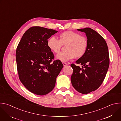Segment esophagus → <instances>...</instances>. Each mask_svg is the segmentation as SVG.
Wrapping results in <instances>:
<instances>
[{
  "mask_svg": "<svg viewBox=\"0 0 121 121\" xmlns=\"http://www.w3.org/2000/svg\"><path fill=\"white\" fill-rule=\"evenodd\" d=\"M63 63V65L65 66H66L67 64L66 63H65V62H63L62 63Z\"/></svg>",
  "mask_w": 121,
  "mask_h": 121,
  "instance_id": "esophagus-1",
  "label": "esophagus"
}]
</instances>
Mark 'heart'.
<instances>
[{"instance_id": "1", "label": "heart", "mask_w": 121, "mask_h": 121, "mask_svg": "<svg viewBox=\"0 0 121 121\" xmlns=\"http://www.w3.org/2000/svg\"><path fill=\"white\" fill-rule=\"evenodd\" d=\"M62 45H66V52L58 54L56 59L62 62H67L74 57L80 58L83 57L87 50L88 42L86 37L79 33L70 30L60 34L59 40L52 37L47 41L48 48L55 54L60 53Z\"/></svg>"}]
</instances>
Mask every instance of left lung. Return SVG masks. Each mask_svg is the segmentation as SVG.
<instances>
[{"label":"left lung","instance_id":"8db88e82","mask_svg":"<svg viewBox=\"0 0 121 121\" xmlns=\"http://www.w3.org/2000/svg\"><path fill=\"white\" fill-rule=\"evenodd\" d=\"M86 33L88 42L84 56L76 61L82 67L71 65L73 72L71 77L73 87L86 94L98 89L104 80L110 64L108 48L100 34L90 28L78 29Z\"/></svg>","mask_w":121,"mask_h":121}]
</instances>
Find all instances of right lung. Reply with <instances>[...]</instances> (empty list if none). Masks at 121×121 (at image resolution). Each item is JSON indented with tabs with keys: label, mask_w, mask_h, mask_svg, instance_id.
Returning <instances> with one entry per match:
<instances>
[{
	"label": "right lung",
	"mask_w": 121,
	"mask_h": 121,
	"mask_svg": "<svg viewBox=\"0 0 121 121\" xmlns=\"http://www.w3.org/2000/svg\"><path fill=\"white\" fill-rule=\"evenodd\" d=\"M57 31L39 26L27 30L16 52L17 70L20 81L30 92L44 95L53 90L56 78L63 67L55 60L47 46L48 39Z\"/></svg>",
	"instance_id": "1"
}]
</instances>
